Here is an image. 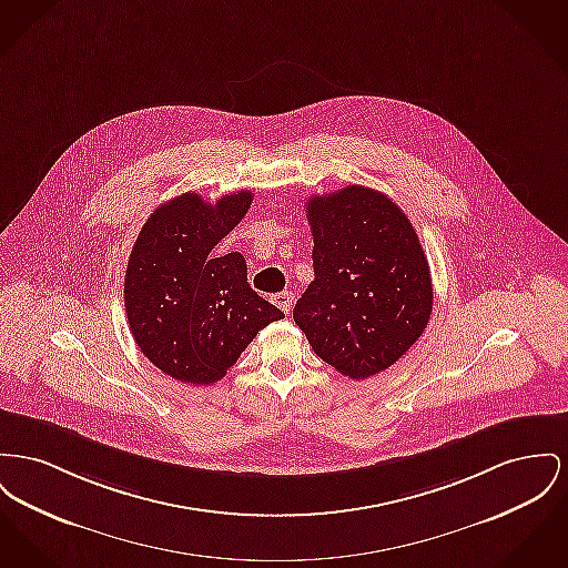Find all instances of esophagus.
<instances>
[{
    "label": "esophagus",
    "instance_id": "1",
    "mask_svg": "<svg viewBox=\"0 0 568 568\" xmlns=\"http://www.w3.org/2000/svg\"><path fill=\"white\" fill-rule=\"evenodd\" d=\"M272 301H274V304H276L285 315H290V311H292V306H294V294H292V292H281V294H276Z\"/></svg>",
    "mask_w": 568,
    "mask_h": 568
}]
</instances>
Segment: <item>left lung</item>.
<instances>
[{
    "label": "left lung",
    "mask_w": 568,
    "mask_h": 568,
    "mask_svg": "<svg viewBox=\"0 0 568 568\" xmlns=\"http://www.w3.org/2000/svg\"><path fill=\"white\" fill-rule=\"evenodd\" d=\"M306 219L315 278L294 322L324 363L365 379L395 365L427 328V255L399 205L367 186L313 195Z\"/></svg>",
    "instance_id": "1"
}]
</instances>
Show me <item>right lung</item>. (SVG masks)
Returning a JSON list of instances; mask_svg holds the SVG:
<instances>
[{
    "mask_svg": "<svg viewBox=\"0 0 568 568\" xmlns=\"http://www.w3.org/2000/svg\"><path fill=\"white\" fill-rule=\"evenodd\" d=\"M251 201V191L216 203L184 193L159 205L136 235L124 278L129 326L143 356L178 382H219L255 334L285 317L251 290L240 253L212 257Z\"/></svg>",
    "mask_w": 568,
    "mask_h": 568,
    "instance_id": "right-lung-1",
    "label": "right lung"
}]
</instances>
